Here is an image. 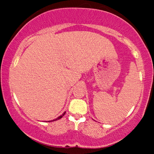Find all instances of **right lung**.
I'll return each mask as SVG.
<instances>
[{
	"label": "right lung",
	"mask_w": 154,
	"mask_h": 154,
	"mask_svg": "<svg viewBox=\"0 0 154 154\" xmlns=\"http://www.w3.org/2000/svg\"><path fill=\"white\" fill-rule=\"evenodd\" d=\"M65 113H66V112H64V113H63V114H62V115H61V116H59L58 118H57V119H54V120H52V121H48V122H51V121H57V120H59V119H62V116H64V115L65 114Z\"/></svg>",
	"instance_id": "obj_1"
}]
</instances>
